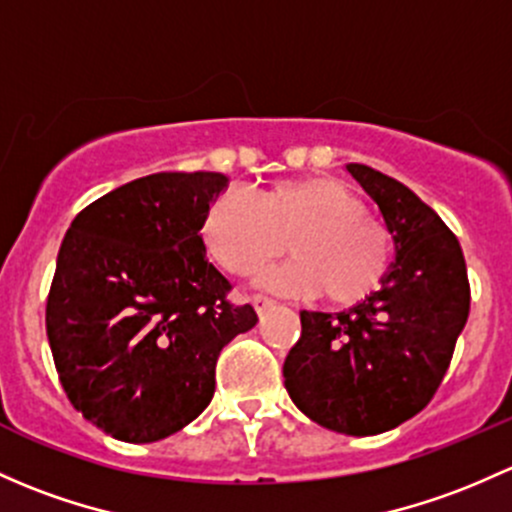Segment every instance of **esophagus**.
<instances>
[{
	"label": "esophagus",
	"mask_w": 512,
	"mask_h": 512,
	"mask_svg": "<svg viewBox=\"0 0 512 512\" xmlns=\"http://www.w3.org/2000/svg\"><path fill=\"white\" fill-rule=\"evenodd\" d=\"M252 306H255L257 311H265L270 309V306H274V299L265 297V294H252Z\"/></svg>",
	"instance_id": "34e87169"
}]
</instances>
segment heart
I'll return each mask as SVG.
<instances>
[{"label": "heart", "instance_id": "1", "mask_svg": "<svg viewBox=\"0 0 512 512\" xmlns=\"http://www.w3.org/2000/svg\"><path fill=\"white\" fill-rule=\"evenodd\" d=\"M288 245H283V240ZM203 240L220 265L250 277L287 247L292 260L262 274V284L294 297L355 304L383 279L390 235L365 215L358 196L336 176L309 174L262 188L252 201L225 193L203 220Z\"/></svg>", "mask_w": 512, "mask_h": 512}]
</instances>
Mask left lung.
Segmentation results:
<instances>
[{"label":"left lung","mask_w":512,"mask_h":512,"mask_svg":"<svg viewBox=\"0 0 512 512\" xmlns=\"http://www.w3.org/2000/svg\"><path fill=\"white\" fill-rule=\"evenodd\" d=\"M346 171L378 203L395 260L378 292L351 309L301 311L284 387L311 422L370 437L427 407L469 319L459 240L417 193L365 164Z\"/></svg>","instance_id":"left-lung-1"}]
</instances>
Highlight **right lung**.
I'll list each match as a JSON object with an SVG mask.
<instances>
[{
    "mask_svg": "<svg viewBox=\"0 0 512 512\" xmlns=\"http://www.w3.org/2000/svg\"><path fill=\"white\" fill-rule=\"evenodd\" d=\"M228 184L218 171L142 176L75 215L61 242L53 363L75 410L110 437L152 444L191 424L213 400L220 351L257 324L203 245Z\"/></svg>",
    "mask_w": 512,
    "mask_h": 512,
    "instance_id": "1",
    "label": "right lung"
}]
</instances>
